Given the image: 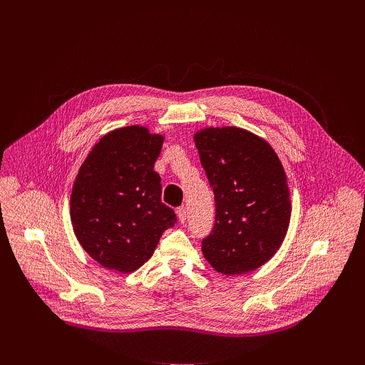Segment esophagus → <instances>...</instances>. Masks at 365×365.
Returning a JSON list of instances; mask_svg holds the SVG:
<instances>
[{
	"instance_id": "1",
	"label": "esophagus",
	"mask_w": 365,
	"mask_h": 365,
	"mask_svg": "<svg viewBox=\"0 0 365 365\" xmlns=\"http://www.w3.org/2000/svg\"><path fill=\"white\" fill-rule=\"evenodd\" d=\"M186 218H187V211L185 210V207H179V210H178V220H179V222L185 224Z\"/></svg>"
}]
</instances>
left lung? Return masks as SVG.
<instances>
[{
  "label": "left lung",
  "instance_id": "8db88e82",
  "mask_svg": "<svg viewBox=\"0 0 365 365\" xmlns=\"http://www.w3.org/2000/svg\"><path fill=\"white\" fill-rule=\"evenodd\" d=\"M215 195V225L202 254L218 273L245 274L266 264L284 241L292 202L283 165L262 137L238 127L193 134Z\"/></svg>",
  "mask_w": 365,
  "mask_h": 365
}]
</instances>
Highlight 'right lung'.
Wrapping results in <instances>:
<instances>
[{
	"instance_id": "right-lung-1",
	"label": "right lung",
	"mask_w": 365,
	"mask_h": 365,
	"mask_svg": "<svg viewBox=\"0 0 365 365\" xmlns=\"http://www.w3.org/2000/svg\"><path fill=\"white\" fill-rule=\"evenodd\" d=\"M163 141L165 135L143 125L115 128L101 137L79 168L71 221L82 248L102 267L135 272L176 224L154 172Z\"/></svg>"
}]
</instances>
